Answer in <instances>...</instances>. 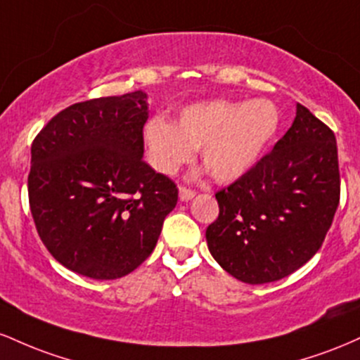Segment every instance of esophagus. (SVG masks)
Returning a JSON list of instances; mask_svg holds the SVG:
<instances>
[{
    "label": "esophagus",
    "instance_id": "obj_1",
    "mask_svg": "<svg viewBox=\"0 0 360 360\" xmlns=\"http://www.w3.org/2000/svg\"><path fill=\"white\" fill-rule=\"evenodd\" d=\"M194 194H196V191L191 188H186V186H181L179 188V200L181 201H189L191 198H194Z\"/></svg>",
    "mask_w": 360,
    "mask_h": 360
}]
</instances>
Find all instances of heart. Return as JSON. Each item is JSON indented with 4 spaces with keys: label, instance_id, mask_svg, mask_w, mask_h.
I'll return each mask as SVG.
<instances>
[{
    "label": "heart",
    "instance_id": "1",
    "mask_svg": "<svg viewBox=\"0 0 360 360\" xmlns=\"http://www.w3.org/2000/svg\"><path fill=\"white\" fill-rule=\"evenodd\" d=\"M281 115L271 100H213L186 106L174 122L150 118L143 143L150 166L171 176L200 148L210 176L230 183L250 171L279 130Z\"/></svg>",
    "mask_w": 360,
    "mask_h": 360
}]
</instances>
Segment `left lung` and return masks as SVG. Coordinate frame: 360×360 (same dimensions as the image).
Here are the masks:
<instances>
[{
  "instance_id": "8db88e82",
  "label": "left lung",
  "mask_w": 360,
  "mask_h": 360,
  "mask_svg": "<svg viewBox=\"0 0 360 360\" xmlns=\"http://www.w3.org/2000/svg\"><path fill=\"white\" fill-rule=\"evenodd\" d=\"M208 249L233 278L264 284L292 274L316 254L340 201L337 140L307 106L247 174L217 194Z\"/></svg>"
}]
</instances>
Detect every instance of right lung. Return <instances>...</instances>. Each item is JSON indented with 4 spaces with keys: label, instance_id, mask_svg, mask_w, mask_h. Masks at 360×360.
I'll return each mask as SVG.
<instances>
[{
    "label": "right lung",
    "instance_id": "1",
    "mask_svg": "<svg viewBox=\"0 0 360 360\" xmlns=\"http://www.w3.org/2000/svg\"><path fill=\"white\" fill-rule=\"evenodd\" d=\"M143 91L59 111L32 143L28 201L40 240L77 274L117 279L154 250L177 203L143 157Z\"/></svg>",
    "mask_w": 360,
    "mask_h": 360
}]
</instances>
